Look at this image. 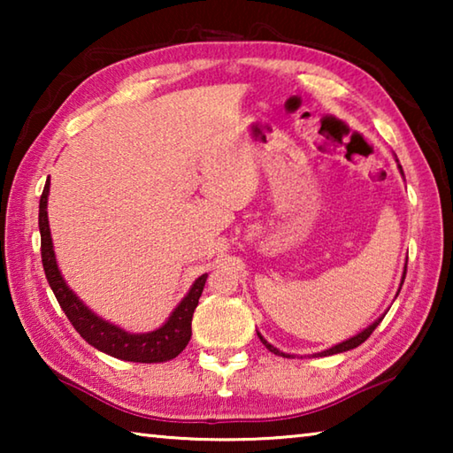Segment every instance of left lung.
I'll return each mask as SVG.
<instances>
[{"label":"left lung","instance_id":"left-lung-1","mask_svg":"<svg viewBox=\"0 0 453 453\" xmlns=\"http://www.w3.org/2000/svg\"><path fill=\"white\" fill-rule=\"evenodd\" d=\"M400 170H402V165H400ZM405 270H408V264H405ZM403 280H405V272H403L402 283H403ZM400 289H402V288H400ZM397 294H400V291H397ZM381 319H383V316H381L380 319H375L370 327H365L362 334H357V335H354V337H349V340L342 342V343H337V346L329 348V349H326V351H321V354H316V356H318V357H321V356H334V354H342V351H348V349H354V348H357V346H362V343L367 340V337H370V335L373 334V329L380 326V321H381ZM257 335H259V340H262L264 346L272 351V354H275V356H281V357H291L289 354H283V351H280L278 348H273L272 343H267V342L264 340V337H262V334H257Z\"/></svg>","mask_w":453,"mask_h":453}]
</instances>
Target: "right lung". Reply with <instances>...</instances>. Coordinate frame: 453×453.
<instances>
[{
  "mask_svg": "<svg viewBox=\"0 0 453 453\" xmlns=\"http://www.w3.org/2000/svg\"><path fill=\"white\" fill-rule=\"evenodd\" d=\"M48 194H50V180L45 181L43 194L40 197V234H42V264L45 278L50 281V288L58 297L61 310L72 321L83 340L96 349L104 351L107 356H113L126 362H140V364H164L170 359L178 357L186 349L191 337V318L197 308L199 296H202L208 273L199 275L189 294L183 297L181 303L173 310L170 319L165 324L150 334H127L124 329L107 324L96 313H91L83 305L73 291L65 286L64 278L58 270L56 256H53V243L50 235L48 224Z\"/></svg>",
  "mask_w": 453,
  "mask_h": 453,
  "instance_id": "right-lung-1",
  "label": "right lung"
}]
</instances>
